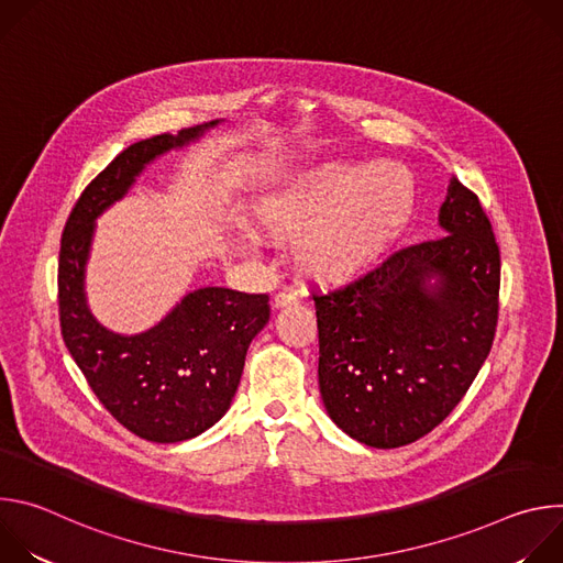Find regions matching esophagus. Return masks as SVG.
<instances>
[{
	"instance_id": "esophagus-1",
	"label": "esophagus",
	"mask_w": 563,
	"mask_h": 563,
	"mask_svg": "<svg viewBox=\"0 0 563 563\" xmlns=\"http://www.w3.org/2000/svg\"><path fill=\"white\" fill-rule=\"evenodd\" d=\"M300 296L296 289H283L274 296V307H291V305H298Z\"/></svg>"
}]
</instances>
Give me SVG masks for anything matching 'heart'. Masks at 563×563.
I'll return each mask as SVG.
<instances>
[{
	"label": "heart",
	"instance_id": "obj_1",
	"mask_svg": "<svg viewBox=\"0 0 563 563\" xmlns=\"http://www.w3.org/2000/svg\"><path fill=\"white\" fill-rule=\"evenodd\" d=\"M415 185L396 163H330L274 187L258 222L280 240L296 238V261L316 283L339 287L378 265L410 224Z\"/></svg>",
	"mask_w": 563,
	"mask_h": 563
}]
</instances>
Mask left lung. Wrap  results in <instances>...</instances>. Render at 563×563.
<instances>
[{
    "instance_id": "obj_1",
    "label": "left lung",
    "mask_w": 563,
    "mask_h": 563,
    "mask_svg": "<svg viewBox=\"0 0 563 563\" xmlns=\"http://www.w3.org/2000/svg\"><path fill=\"white\" fill-rule=\"evenodd\" d=\"M445 235L400 247L365 276L313 291L318 385L332 421L372 448L410 445L465 396L488 358L501 258L478 196L456 178Z\"/></svg>"
}]
</instances>
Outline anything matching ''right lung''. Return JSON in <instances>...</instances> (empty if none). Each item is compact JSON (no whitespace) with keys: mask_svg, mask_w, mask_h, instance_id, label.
<instances>
[{"mask_svg":"<svg viewBox=\"0 0 563 563\" xmlns=\"http://www.w3.org/2000/svg\"><path fill=\"white\" fill-rule=\"evenodd\" d=\"M202 129L159 133L115 155L77 198L59 245L57 302L64 343L107 412L153 443L194 439L229 410L250 343L269 320L267 294L227 287L187 294L165 320L135 336L104 330L87 307L85 265L96 218L129 191L155 155L187 144Z\"/></svg>","mask_w":563,"mask_h":563,"instance_id":"right-lung-1","label":"right lung"}]
</instances>
